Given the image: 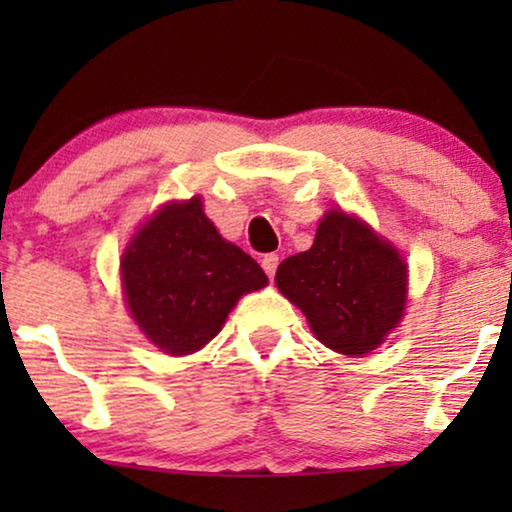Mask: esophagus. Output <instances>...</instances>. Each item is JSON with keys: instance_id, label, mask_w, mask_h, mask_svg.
I'll list each match as a JSON object with an SVG mask.
<instances>
[{"instance_id": "obj_1", "label": "esophagus", "mask_w": 512, "mask_h": 512, "mask_svg": "<svg viewBox=\"0 0 512 512\" xmlns=\"http://www.w3.org/2000/svg\"><path fill=\"white\" fill-rule=\"evenodd\" d=\"M261 265H263L265 275H268V277L272 279V277H275V272H277L279 256H277V254H265V256H263V261H261Z\"/></svg>"}]
</instances>
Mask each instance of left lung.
Here are the masks:
<instances>
[{
	"instance_id": "left-lung-1",
	"label": "left lung",
	"mask_w": 512,
	"mask_h": 512,
	"mask_svg": "<svg viewBox=\"0 0 512 512\" xmlns=\"http://www.w3.org/2000/svg\"><path fill=\"white\" fill-rule=\"evenodd\" d=\"M277 289L333 352L361 356L394 331L408 303V265L359 216L331 209L314 244L279 263Z\"/></svg>"
}]
</instances>
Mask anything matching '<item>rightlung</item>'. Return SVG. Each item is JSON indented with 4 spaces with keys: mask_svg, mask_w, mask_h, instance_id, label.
Segmentation results:
<instances>
[{
    "mask_svg": "<svg viewBox=\"0 0 512 512\" xmlns=\"http://www.w3.org/2000/svg\"><path fill=\"white\" fill-rule=\"evenodd\" d=\"M128 310L146 338L172 356L207 345L244 293L268 277L202 212V198L167 202L137 230L121 258Z\"/></svg>",
    "mask_w": 512,
    "mask_h": 512,
    "instance_id": "right-lung-1",
    "label": "right lung"
}]
</instances>
